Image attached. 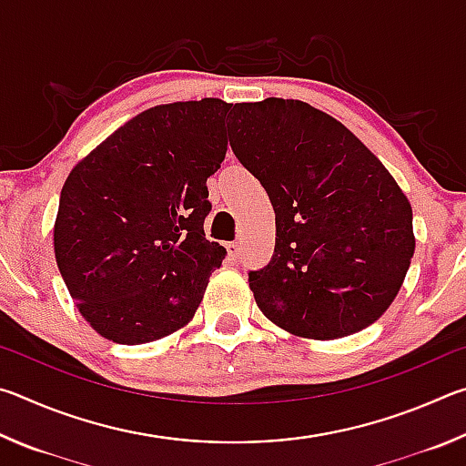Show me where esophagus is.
<instances>
[{"mask_svg":"<svg viewBox=\"0 0 466 466\" xmlns=\"http://www.w3.org/2000/svg\"><path fill=\"white\" fill-rule=\"evenodd\" d=\"M226 250H228V257H230V261H236V258H238V255H240V244L238 242H228Z\"/></svg>","mask_w":466,"mask_h":466,"instance_id":"34e87169","label":"esophagus"}]
</instances>
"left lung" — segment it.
I'll return each mask as SVG.
<instances>
[{"instance_id":"8db88e82","label":"left lung","mask_w":466,"mask_h":466,"mask_svg":"<svg viewBox=\"0 0 466 466\" xmlns=\"http://www.w3.org/2000/svg\"><path fill=\"white\" fill-rule=\"evenodd\" d=\"M228 137L275 211L271 261L248 273L265 317L309 339L380 319L415 252L411 203L384 164L302 100L234 105Z\"/></svg>"}]
</instances>
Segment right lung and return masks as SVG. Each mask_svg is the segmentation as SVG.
Returning a JSON list of instances; mask_svg holds the SVG:
<instances>
[{
    "mask_svg": "<svg viewBox=\"0 0 466 466\" xmlns=\"http://www.w3.org/2000/svg\"><path fill=\"white\" fill-rule=\"evenodd\" d=\"M230 108L219 98L147 108L69 172L55 258L77 310L105 339L156 341L199 309L226 257L205 238L203 222Z\"/></svg>",
    "mask_w": 466,
    "mask_h": 466,
    "instance_id": "obj_1",
    "label": "right lung"
}]
</instances>
